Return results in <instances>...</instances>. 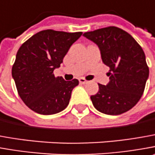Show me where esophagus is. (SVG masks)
<instances>
[{"label":"esophagus","mask_w":155,"mask_h":155,"mask_svg":"<svg viewBox=\"0 0 155 155\" xmlns=\"http://www.w3.org/2000/svg\"><path fill=\"white\" fill-rule=\"evenodd\" d=\"M79 81H80V83H81V84H87L88 82L85 78H80L79 79Z\"/></svg>","instance_id":"34e87169"}]
</instances>
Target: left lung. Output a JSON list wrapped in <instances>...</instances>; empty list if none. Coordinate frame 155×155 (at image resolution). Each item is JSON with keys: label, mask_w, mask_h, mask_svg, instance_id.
<instances>
[{"label": "left lung", "mask_w": 155, "mask_h": 155, "mask_svg": "<svg viewBox=\"0 0 155 155\" xmlns=\"http://www.w3.org/2000/svg\"><path fill=\"white\" fill-rule=\"evenodd\" d=\"M83 36L99 46L102 61L110 68L109 83L99 84V92L91 96L94 106L107 115L128 111L141 99L149 74L142 48L130 34L116 26Z\"/></svg>", "instance_id": "left-lung-1"}]
</instances>
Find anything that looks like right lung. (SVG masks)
<instances>
[{"label": "right lung", "instance_id": "right-lung-1", "mask_svg": "<svg viewBox=\"0 0 155 155\" xmlns=\"http://www.w3.org/2000/svg\"><path fill=\"white\" fill-rule=\"evenodd\" d=\"M82 32L48 29L31 37L19 47L12 75L19 97L30 109L42 115L58 113L69 103L77 79L67 81L54 75L70 46Z\"/></svg>", "mask_w": 155, "mask_h": 155}]
</instances>
